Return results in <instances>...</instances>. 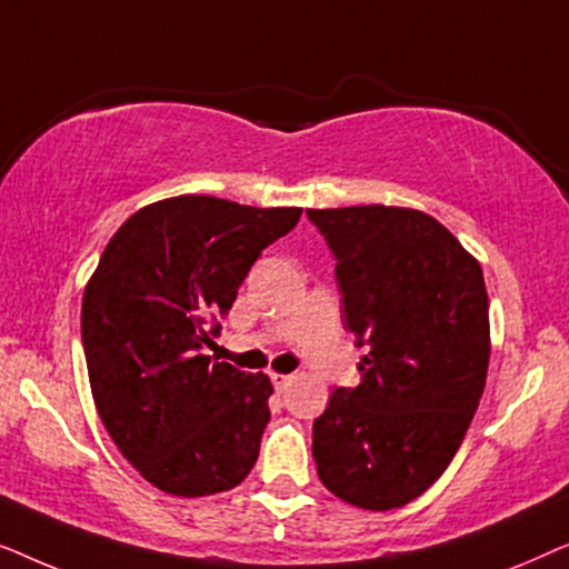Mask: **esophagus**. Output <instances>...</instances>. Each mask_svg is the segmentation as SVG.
I'll list each match as a JSON object with an SVG mask.
<instances>
[{
	"mask_svg": "<svg viewBox=\"0 0 569 569\" xmlns=\"http://www.w3.org/2000/svg\"><path fill=\"white\" fill-rule=\"evenodd\" d=\"M271 383H274L277 391H284V388L292 383V376H282V372H271Z\"/></svg>",
	"mask_w": 569,
	"mask_h": 569,
	"instance_id": "1",
	"label": "esophagus"
}]
</instances>
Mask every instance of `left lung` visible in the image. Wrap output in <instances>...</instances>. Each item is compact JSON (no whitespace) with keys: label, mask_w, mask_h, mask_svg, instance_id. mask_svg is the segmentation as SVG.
Segmentation results:
<instances>
[{"label":"left lung","mask_w":569,"mask_h":569,"mask_svg":"<svg viewBox=\"0 0 569 569\" xmlns=\"http://www.w3.org/2000/svg\"><path fill=\"white\" fill-rule=\"evenodd\" d=\"M306 214L337 259L345 329L368 347L360 386L337 388L313 422L318 477L357 508H401L448 469L485 391V274L417 209L368 204Z\"/></svg>","instance_id":"8db88e82"}]
</instances>
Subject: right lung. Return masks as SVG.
<instances>
[{"label": "right lung", "instance_id": "add662e5", "mask_svg": "<svg viewBox=\"0 0 569 569\" xmlns=\"http://www.w3.org/2000/svg\"><path fill=\"white\" fill-rule=\"evenodd\" d=\"M300 214L193 193L154 201L116 230L84 287L82 347L98 415L162 492H224L259 458L274 388L204 349L263 248Z\"/></svg>", "mask_w": 569, "mask_h": 569}]
</instances>
